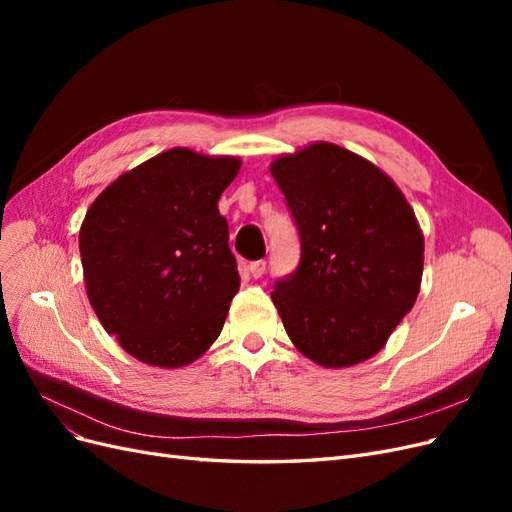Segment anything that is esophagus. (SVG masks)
<instances>
[{
	"label": "esophagus",
	"instance_id": "1",
	"mask_svg": "<svg viewBox=\"0 0 512 512\" xmlns=\"http://www.w3.org/2000/svg\"><path fill=\"white\" fill-rule=\"evenodd\" d=\"M250 273H252V277H262V273L267 271V262L265 260H254V262H250Z\"/></svg>",
	"mask_w": 512,
	"mask_h": 512
}]
</instances>
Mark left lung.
Segmentation results:
<instances>
[{
    "instance_id": "obj_1",
    "label": "left lung",
    "mask_w": 512,
    "mask_h": 512,
    "mask_svg": "<svg viewBox=\"0 0 512 512\" xmlns=\"http://www.w3.org/2000/svg\"><path fill=\"white\" fill-rule=\"evenodd\" d=\"M299 230L297 271L271 299L290 342L322 367L382 350L421 288L425 241L389 175L333 143L271 164Z\"/></svg>"
}]
</instances>
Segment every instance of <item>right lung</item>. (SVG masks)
Listing matches in <instances>:
<instances>
[{"label":"right lung","mask_w":512,"mask_h":512,"mask_svg":"<svg viewBox=\"0 0 512 512\" xmlns=\"http://www.w3.org/2000/svg\"><path fill=\"white\" fill-rule=\"evenodd\" d=\"M239 168L168 149L91 203L79 232L87 297L134 359L183 367L222 333L241 280L218 200Z\"/></svg>","instance_id":"1"}]
</instances>
